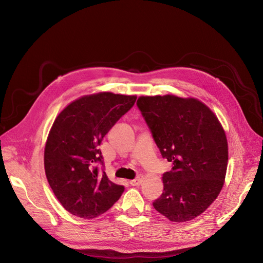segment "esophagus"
I'll return each mask as SVG.
<instances>
[{
    "instance_id": "esophagus-1",
    "label": "esophagus",
    "mask_w": 263,
    "mask_h": 263,
    "mask_svg": "<svg viewBox=\"0 0 263 263\" xmlns=\"http://www.w3.org/2000/svg\"><path fill=\"white\" fill-rule=\"evenodd\" d=\"M141 182H142V176H137L135 179H133V180L130 181V184L133 186H137L141 184Z\"/></svg>"
}]
</instances>
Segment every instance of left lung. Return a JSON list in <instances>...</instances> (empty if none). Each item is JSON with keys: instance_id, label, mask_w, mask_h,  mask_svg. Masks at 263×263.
Returning a JSON list of instances; mask_svg holds the SVG:
<instances>
[{"instance_id": "obj_1", "label": "left lung", "mask_w": 263, "mask_h": 263, "mask_svg": "<svg viewBox=\"0 0 263 263\" xmlns=\"http://www.w3.org/2000/svg\"><path fill=\"white\" fill-rule=\"evenodd\" d=\"M163 159V193L153 204L173 222H187L216 199L224 185L228 145L217 117L202 102L166 95L136 102Z\"/></svg>"}]
</instances>
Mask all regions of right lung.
<instances>
[{"label": "right lung", "mask_w": 263, "mask_h": 263, "mask_svg": "<svg viewBox=\"0 0 263 263\" xmlns=\"http://www.w3.org/2000/svg\"><path fill=\"white\" fill-rule=\"evenodd\" d=\"M135 100V96L112 92L84 96L55 119L45 148V171L54 195L68 212L93 218L120 198L124 186L107 178L99 146Z\"/></svg>", "instance_id": "right-lung-1"}]
</instances>
